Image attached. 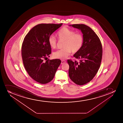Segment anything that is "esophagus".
Listing matches in <instances>:
<instances>
[{
    "label": "esophagus",
    "mask_w": 123,
    "mask_h": 123,
    "mask_svg": "<svg viewBox=\"0 0 123 123\" xmlns=\"http://www.w3.org/2000/svg\"><path fill=\"white\" fill-rule=\"evenodd\" d=\"M65 62H66V61H65L62 60V61H61V64L62 65V64L65 63Z\"/></svg>",
    "instance_id": "obj_1"
}]
</instances>
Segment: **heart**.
<instances>
[{
    "label": "heart",
    "instance_id": "1",
    "mask_svg": "<svg viewBox=\"0 0 123 123\" xmlns=\"http://www.w3.org/2000/svg\"><path fill=\"white\" fill-rule=\"evenodd\" d=\"M57 35L59 40L64 42L62 46L63 48L54 52V56L56 58L65 59L71 52L73 53L78 52L83 46L84 40L82 35L75 33L66 26L60 29L57 32ZM48 43L51 48L55 49L56 47L57 40L54 36H50Z\"/></svg>",
    "mask_w": 123,
    "mask_h": 123
}]
</instances>
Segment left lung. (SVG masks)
<instances>
[{
  "label": "left lung",
  "instance_id": "left-lung-1",
  "mask_svg": "<svg viewBox=\"0 0 123 123\" xmlns=\"http://www.w3.org/2000/svg\"><path fill=\"white\" fill-rule=\"evenodd\" d=\"M80 30L83 34V43L80 50L74 55L79 62L68 60V74L71 80L78 85L89 83L96 75L101 65L102 47L97 35L90 27L83 24L69 25Z\"/></svg>",
  "mask_w": 123,
  "mask_h": 123
}]
</instances>
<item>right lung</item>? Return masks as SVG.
I'll list each match as a JSON object with an SVG mask.
<instances>
[{
  "label": "right lung",
  "mask_w": 123,
  "mask_h": 123,
  "mask_svg": "<svg viewBox=\"0 0 123 123\" xmlns=\"http://www.w3.org/2000/svg\"><path fill=\"white\" fill-rule=\"evenodd\" d=\"M62 24H41L33 27L24 38L22 47L24 65L30 76L41 84L52 80L61 61L44 59L51 54L50 36Z\"/></svg>",
  "instance_id": "right-lung-1"
}]
</instances>
